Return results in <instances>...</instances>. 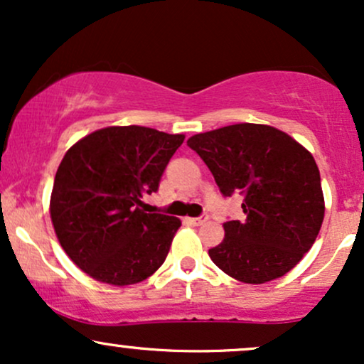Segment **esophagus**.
<instances>
[{
    "label": "esophagus",
    "mask_w": 364,
    "mask_h": 364,
    "mask_svg": "<svg viewBox=\"0 0 364 364\" xmlns=\"http://www.w3.org/2000/svg\"><path fill=\"white\" fill-rule=\"evenodd\" d=\"M208 219V215L207 214H202V215H198V217H190V224H193V225H202L203 223H205V220Z\"/></svg>",
    "instance_id": "esophagus-1"
}]
</instances>
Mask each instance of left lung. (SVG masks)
Returning <instances> with one entry per match:
<instances>
[{"mask_svg": "<svg viewBox=\"0 0 364 364\" xmlns=\"http://www.w3.org/2000/svg\"><path fill=\"white\" fill-rule=\"evenodd\" d=\"M210 169L223 196H245L246 219L224 224L212 262L237 281L282 277L311 248L325 203L315 159L287 133L240 123L198 133L186 141Z\"/></svg>", "mask_w": 364, "mask_h": 364, "instance_id": "1", "label": "left lung"}]
</instances>
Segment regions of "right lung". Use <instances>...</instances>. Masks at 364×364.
Segmentation results:
<instances>
[{"instance_id": "add662e5", "label": "right lung", "mask_w": 364, "mask_h": 364, "mask_svg": "<svg viewBox=\"0 0 364 364\" xmlns=\"http://www.w3.org/2000/svg\"><path fill=\"white\" fill-rule=\"evenodd\" d=\"M185 135L109 127L73 145L56 171L51 220L75 265L99 282L129 286L152 275L169 253L178 217L145 212Z\"/></svg>"}]
</instances>
